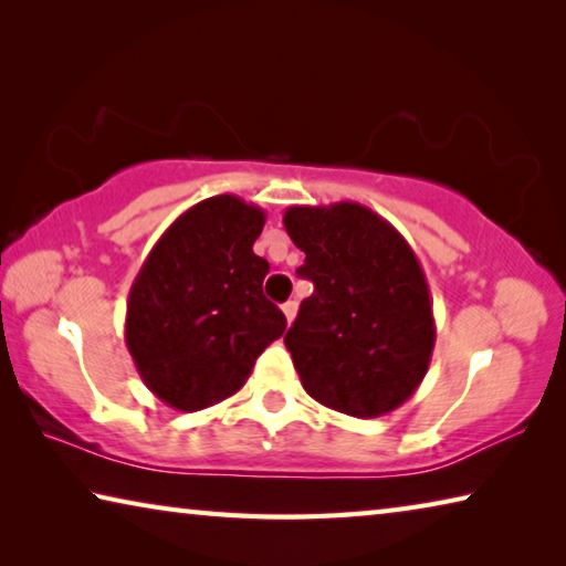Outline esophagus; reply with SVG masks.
<instances>
[{"mask_svg": "<svg viewBox=\"0 0 566 566\" xmlns=\"http://www.w3.org/2000/svg\"><path fill=\"white\" fill-rule=\"evenodd\" d=\"M282 312H284V317H286V322H294V317H296V302H286V304H282Z\"/></svg>", "mask_w": 566, "mask_h": 566, "instance_id": "34e87169", "label": "esophagus"}]
</instances>
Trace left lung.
Returning <instances> with one entry per match:
<instances>
[{"label": "left lung", "mask_w": 566, "mask_h": 566, "mask_svg": "<svg viewBox=\"0 0 566 566\" xmlns=\"http://www.w3.org/2000/svg\"><path fill=\"white\" fill-rule=\"evenodd\" d=\"M284 229L314 284L284 334L302 387L342 415H389L421 385L437 339L415 249L357 202L290 207Z\"/></svg>", "instance_id": "8db88e82"}]
</instances>
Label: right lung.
I'll list each match as a JSON object with an SVG mask.
<instances>
[{"instance_id":"add662e5","label":"right lung","mask_w":566,"mask_h":566,"mask_svg":"<svg viewBox=\"0 0 566 566\" xmlns=\"http://www.w3.org/2000/svg\"><path fill=\"white\" fill-rule=\"evenodd\" d=\"M264 209L217 195L187 209L134 280L124 342L151 395L197 411L237 395L286 329L262 294L270 262L254 254Z\"/></svg>"}]
</instances>
